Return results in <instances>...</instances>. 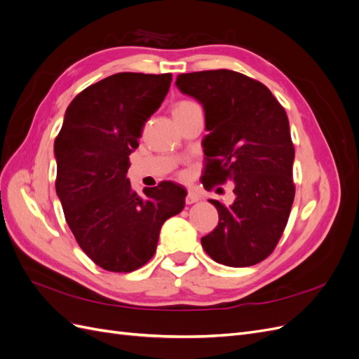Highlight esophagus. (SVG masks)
Returning <instances> with one entry per match:
<instances>
[{
  "label": "esophagus",
  "mask_w": 359,
  "mask_h": 359,
  "mask_svg": "<svg viewBox=\"0 0 359 359\" xmlns=\"http://www.w3.org/2000/svg\"><path fill=\"white\" fill-rule=\"evenodd\" d=\"M198 201H199V198H198L196 193H194V191H189V193H187V196H186V203H187V205H191V203L198 202Z\"/></svg>",
  "instance_id": "1"
}]
</instances>
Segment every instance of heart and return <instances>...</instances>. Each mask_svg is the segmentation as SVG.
Returning <instances> with one entry per match:
<instances>
[{
    "label": "heart",
    "mask_w": 359,
    "mask_h": 359,
    "mask_svg": "<svg viewBox=\"0 0 359 359\" xmlns=\"http://www.w3.org/2000/svg\"><path fill=\"white\" fill-rule=\"evenodd\" d=\"M194 106H198V104H196V103H193V102H190V100H181V102H178V103L173 104V107H172V114H173V116H175V115H180V114H182V112H187L189 109H191V107H194Z\"/></svg>",
    "instance_id": "b5f03b06"
}]
</instances>
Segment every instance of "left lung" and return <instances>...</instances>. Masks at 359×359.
Here are the masks:
<instances>
[{"label": "left lung", "instance_id": "obj_1", "mask_svg": "<svg viewBox=\"0 0 359 359\" xmlns=\"http://www.w3.org/2000/svg\"><path fill=\"white\" fill-rule=\"evenodd\" d=\"M177 86L205 111L203 187L235 184L231 206L210 201L219 224L202 247L226 266L262 262L283 235L295 198V148L285 107L262 82L233 70L184 73Z\"/></svg>", "mask_w": 359, "mask_h": 359}]
</instances>
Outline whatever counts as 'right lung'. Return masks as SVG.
Masks as SVG:
<instances>
[{
    "label": "right lung",
    "instance_id": "1",
    "mask_svg": "<svg viewBox=\"0 0 359 359\" xmlns=\"http://www.w3.org/2000/svg\"><path fill=\"white\" fill-rule=\"evenodd\" d=\"M170 73H116L69 104L53 144L55 189L76 241L95 265L132 273L154 256L161 224L184 208L187 191L161 181L137 194L130 153L169 91Z\"/></svg>",
    "mask_w": 359,
    "mask_h": 359
}]
</instances>
